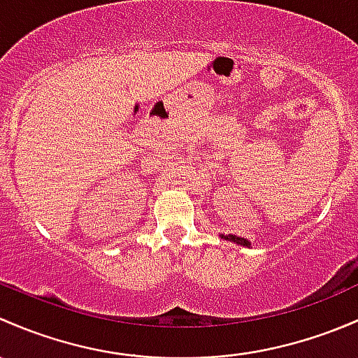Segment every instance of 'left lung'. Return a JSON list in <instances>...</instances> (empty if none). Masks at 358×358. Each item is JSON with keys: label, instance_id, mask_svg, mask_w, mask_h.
Here are the masks:
<instances>
[{"label": "left lung", "instance_id": "obj_1", "mask_svg": "<svg viewBox=\"0 0 358 358\" xmlns=\"http://www.w3.org/2000/svg\"><path fill=\"white\" fill-rule=\"evenodd\" d=\"M220 238L222 239H229V241H234V243H238V245H243V246H250V241H246L245 238H239V236H233V234H229V236H220Z\"/></svg>", "mask_w": 358, "mask_h": 358}]
</instances>
